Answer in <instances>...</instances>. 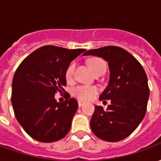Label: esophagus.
<instances>
[{
    "label": "esophagus",
    "mask_w": 161,
    "mask_h": 161,
    "mask_svg": "<svg viewBox=\"0 0 161 161\" xmlns=\"http://www.w3.org/2000/svg\"><path fill=\"white\" fill-rule=\"evenodd\" d=\"M84 104V102L83 101H78V106L79 107H81V106H83V105Z\"/></svg>",
    "instance_id": "esophagus-1"
}]
</instances>
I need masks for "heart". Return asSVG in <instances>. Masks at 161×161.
<instances>
[{"label":"heart","instance_id":"heart-1","mask_svg":"<svg viewBox=\"0 0 161 161\" xmlns=\"http://www.w3.org/2000/svg\"><path fill=\"white\" fill-rule=\"evenodd\" d=\"M88 64L94 73L103 68L106 69V64H105L104 61L102 60L101 58H92L89 60ZM74 70H75V64L71 63L65 71V78L67 81H70L72 79ZM72 93L78 99L83 100V101H88V100H91L94 97L95 95L97 93V89L95 86H90V85H78L77 87L74 88Z\"/></svg>","mask_w":161,"mask_h":161}]
</instances>
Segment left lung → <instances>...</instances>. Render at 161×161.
Returning <instances> with one entry per match:
<instances>
[{
  "mask_svg": "<svg viewBox=\"0 0 161 161\" xmlns=\"http://www.w3.org/2000/svg\"><path fill=\"white\" fill-rule=\"evenodd\" d=\"M84 56H97L108 62L109 81L101 101H110L104 109L95 106L91 128L96 136L116 142L131 135L147 111L149 88L145 70L132 54L118 46L89 50Z\"/></svg>",
  "mask_w": 161,
  "mask_h": 161,
  "instance_id": "obj_1",
  "label": "left lung"
}]
</instances>
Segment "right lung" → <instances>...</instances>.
<instances>
[{
  "instance_id": "right-lung-1",
  "label": "right lung",
  "mask_w": 161,
  "mask_h": 161,
  "mask_svg": "<svg viewBox=\"0 0 161 161\" xmlns=\"http://www.w3.org/2000/svg\"><path fill=\"white\" fill-rule=\"evenodd\" d=\"M84 51L42 46L17 68L12 84L14 112L26 134L38 142H57L70 131L77 102L68 94L65 101L58 103L55 93L64 91L67 68Z\"/></svg>"
}]
</instances>
